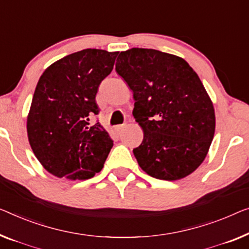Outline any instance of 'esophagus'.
<instances>
[{
	"label": "esophagus",
	"mask_w": 249,
	"mask_h": 249,
	"mask_svg": "<svg viewBox=\"0 0 249 249\" xmlns=\"http://www.w3.org/2000/svg\"><path fill=\"white\" fill-rule=\"evenodd\" d=\"M124 127H125V125H116V126H115V132L120 133V132L123 131Z\"/></svg>",
	"instance_id": "34e87169"
}]
</instances>
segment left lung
<instances>
[{
	"label": "left lung",
	"mask_w": 249,
	"mask_h": 249,
	"mask_svg": "<svg viewBox=\"0 0 249 249\" xmlns=\"http://www.w3.org/2000/svg\"><path fill=\"white\" fill-rule=\"evenodd\" d=\"M115 69L133 90V116L144 132L133 150L141 169L168 181L194 172L216 127L213 102L196 72L182 58L143 48L121 53Z\"/></svg>",
	"instance_id": "left-lung-1"
}]
</instances>
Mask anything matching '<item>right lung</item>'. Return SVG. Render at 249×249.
I'll return each mask as SVG.
<instances>
[{"label":"right lung","instance_id":"obj_1","mask_svg":"<svg viewBox=\"0 0 249 249\" xmlns=\"http://www.w3.org/2000/svg\"><path fill=\"white\" fill-rule=\"evenodd\" d=\"M118 53L84 49L48 67L40 77L28 115L33 153L53 176L90 179L103 169L113 140L89 116L99 108L96 94L112 72Z\"/></svg>","mask_w":249,"mask_h":249}]
</instances>
